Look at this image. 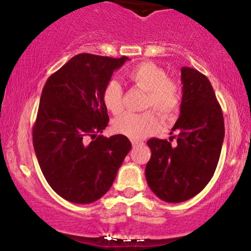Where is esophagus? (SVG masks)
I'll return each instance as SVG.
<instances>
[{
    "label": "esophagus",
    "instance_id": "esophagus-1",
    "mask_svg": "<svg viewBox=\"0 0 251 251\" xmlns=\"http://www.w3.org/2000/svg\"><path fill=\"white\" fill-rule=\"evenodd\" d=\"M131 144H132V147H137V146H139V145H143L142 142H136V140H132Z\"/></svg>",
    "mask_w": 251,
    "mask_h": 251
}]
</instances>
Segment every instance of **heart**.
<instances>
[{
	"label": "heart",
	"mask_w": 251,
	"mask_h": 251,
	"mask_svg": "<svg viewBox=\"0 0 251 251\" xmlns=\"http://www.w3.org/2000/svg\"><path fill=\"white\" fill-rule=\"evenodd\" d=\"M131 83L146 91L144 107L155 108L164 119H171L179 109L180 95L176 82L167 77L166 71L152 61L136 65L126 74ZM102 102L112 114L123 109V90L118 81L112 80L102 91ZM160 128V120L154 111L139 114L126 113L113 121V130L119 135L138 140L154 133Z\"/></svg>",
	"instance_id": "b5f03b06"
}]
</instances>
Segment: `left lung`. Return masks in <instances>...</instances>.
<instances>
[{
	"label": "left lung",
	"mask_w": 251,
	"mask_h": 251,
	"mask_svg": "<svg viewBox=\"0 0 251 251\" xmlns=\"http://www.w3.org/2000/svg\"><path fill=\"white\" fill-rule=\"evenodd\" d=\"M180 114L169 140L147 142L151 159L145 176L161 200L178 203L203 190L214 176L224 140V118L210 81L191 67H181ZM173 135V132H171Z\"/></svg>",
	"instance_id": "obj_1"
}]
</instances>
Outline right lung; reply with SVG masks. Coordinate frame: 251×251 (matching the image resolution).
<instances>
[{"instance_id": "right-lung-1", "label": "right lung", "mask_w": 251, "mask_h": 251, "mask_svg": "<svg viewBox=\"0 0 251 251\" xmlns=\"http://www.w3.org/2000/svg\"><path fill=\"white\" fill-rule=\"evenodd\" d=\"M128 59L80 53L44 84L33 145L48 184L65 200L87 204L100 199L131 150L126 136L100 135L109 120L102 91Z\"/></svg>"}]
</instances>
